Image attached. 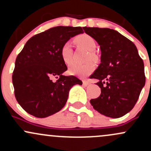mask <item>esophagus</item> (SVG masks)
I'll return each instance as SVG.
<instances>
[{"instance_id":"34e87169","label":"esophagus","mask_w":151,"mask_h":151,"mask_svg":"<svg viewBox=\"0 0 151 151\" xmlns=\"http://www.w3.org/2000/svg\"><path fill=\"white\" fill-rule=\"evenodd\" d=\"M82 82H83V85H84V86H86L87 85H89V81H86V80H83Z\"/></svg>"}]
</instances>
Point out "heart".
<instances>
[{"label":"heart","mask_w":151,"mask_h":151,"mask_svg":"<svg viewBox=\"0 0 151 151\" xmlns=\"http://www.w3.org/2000/svg\"><path fill=\"white\" fill-rule=\"evenodd\" d=\"M75 42L78 45L85 48L89 51V54L86 57V60H95L97 57L94 52L96 48V42L95 40L87 34H81L75 37ZM73 50L70 42H66L62 46L60 50L61 58L67 65H70L73 62ZM95 69V65L92 62H87L84 64H74L70 67L69 72L71 74L77 76V77L84 78L87 77L93 72Z\"/></svg>","instance_id":"b5f03b06"}]
</instances>
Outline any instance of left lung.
Listing matches in <instances>:
<instances>
[{
	"label": "left lung",
	"mask_w": 151,
	"mask_h": 151,
	"mask_svg": "<svg viewBox=\"0 0 151 151\" xmlns=\"http://www.w3.org/2000/svg\"><path fill=\"white\" fill-rule=\"evenodd\" d=\"M100 45L101 64L91 75L97 79L101 94L90 100L93 109L111 118L132 110L145 83L144 64L136 45L117 31L84 27Z\"/></svg>",
	"instance_id": "8db88e82"
}]
</instances>
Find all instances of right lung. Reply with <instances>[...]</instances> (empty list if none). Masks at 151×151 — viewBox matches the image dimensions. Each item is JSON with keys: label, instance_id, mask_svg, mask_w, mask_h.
<instances>
[{"label": "right lung", "instance_id": "right-lung-1", "mask_svg": "<svg viewBox=\"0 0 151 151\" xmlns=\"http://www.w3.org/2000/svg\"><path fill=\"white\" fill-rule=\"evenodd\" d=\"M83 32L81 27L58 26L26 42L12 76L15 99L26 112L37 118L52 115L65 105L71 87L82 84L73 75H62L67 67L60 50L71 37Z\"/></svg>", "mask_w": 151, "mask_h": 151}]
</instances>
